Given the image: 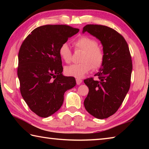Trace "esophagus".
I'll return each mask as SVG.
<instances>
[{
    "label": "esophagus",
    "mask_w": 149,
    "mask_h": 149,
    "mask_svg": "<svg viewBox=\"0 0 149 149\" xmlns=\"http://www.w3.org/2000/svg\"><path fill=\"white\" fill-rule=\"evenodd\" d=\"M82 83V80L81 79H76V84H77V85H80Z\"/></svg>",
    "instance_id": "obj_1"
}]
</instances>
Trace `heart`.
<instances>
[{"mask_svg":"<svg viewBox=\"0 0 149 149\" xmlns=\"http://www.w3.org/2000/svg\"><path fill=\"white\" fill-rule=\"evenodd\" d=\"M74 45L76 49L84 51L79 64H74L64 68V73L68 76L75 78H82L93 68L98 69L102 65L104 61V52L95 39L87 36H82L75 40ZM60 58L65 63L70 62L72 60V50L67 42L60 45L58 50Z\"/></svg>","mask_w":149,"mask_h":149,"instance_id":"heart-1","label":"heart"}]
</instances>
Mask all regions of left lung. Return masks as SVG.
I'll list each match as a JSON object with an SVG mask.
<instances>
[{
  "instance_id": "8db88e82",
  "label": "left lung",
  "mask_w": 149,
  "mask_h": 149,
  "mask_svg": "<svg viewBox=\"0 0 149 149\" xmlns=\"http://www.w3.org/2000/svg\"><path fill=\"white\" fill-rule=\"evenodd\" d=\"M82 32L99 39L104 52L102 65L95 75L99 79L84 80L89 87L84 106L93 116L105 119L118 110L130 89L132 72L130 49L122 35L109 27L87 25Z\"/></svg>"
}]
</instances>
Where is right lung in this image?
Returning <instances> with one entry per match:
<instances>
[{"instance_id":"1","label":"right lung","mask_w":149,"mask_h":149,"mask_svg":"<svg viewBox=\"0 0 149 149\" xmlns=\"http://www.w3.org/2000/svg\"><path fill=\"white\" fill-rule=\"evenodd\" d=\"M79 31L65 25L40 26L21 45L17 68L20 92L31 110L40 117L47 118L58 110L64 93L76 85L74 77L62 74L58 50Z\"/></svg>"}]
</instances>
